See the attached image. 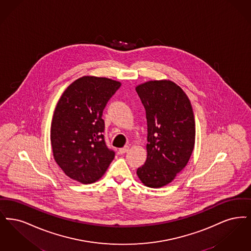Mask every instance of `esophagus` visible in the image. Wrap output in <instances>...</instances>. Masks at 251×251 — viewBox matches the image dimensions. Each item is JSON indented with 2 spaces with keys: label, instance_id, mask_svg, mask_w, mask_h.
<instances>
[{
  "label": "esophagus",
  "instance_id": "34e87169",
  "mask_svg": "<svg viewBox=\"0 0 251 251\" xmlns=\"http://www.w3.org/2000/svg\"><path fill=\"white\" fill-rule=\"evenodd\" d=\"M128 150H129V146H125V147L119 149V153L123 154V153H126Z\"/></svg>",
  "mask_w": 251,
  "mask_h": 251
}]
</instances>
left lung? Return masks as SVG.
Masks as SVG:
<instances>
[{
    "label": "left lung",
    "mask_w": 251,
    "mask_h": 251,
    "mask_svg": "<svg viewBox=\"0 0 251 251\" xmlns=\"http://www.w3.org/2000/svg\"><path fill=\"white\" fill-rule=\"evenodd\" d=\"M146 111L147 159L137 170L142 184L159 188L175 180L188 162L195 144L191 103L172 80H149L136 87Z\"/></svg>",
    "instance_id": "8db88e82"
}]
</instances>
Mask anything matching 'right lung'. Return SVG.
<instances>
[{
	"label": "right lung",
	"mask_w": 251,
	"mask_h": 251,
	"mask_svg": "<svg viewBox=\"0 0 251 251\" xmlns=\"http://www.w3.org/2000/svg\"><path fill=\"white\" fill-rule=\"evenodd\" d=\"M120 86L108 77L81 76L56 105L50 127L53 157L68 177L81 184L97 182L114 158L104 140L102 114Z\"/></svg>",
	"instance_id": "obj_1"
}]
</instances>
